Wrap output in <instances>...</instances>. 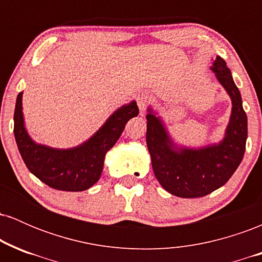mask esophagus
Here are the masks:
<instances>
[{
    "label": "esophagus",
    "mask_w": 262,
    "mask_h": 262,
    "mask_svg": "<svg viewBox=\"0 0 262 262\" xmlns=\"http://www.w3.org/2000/svg\"><path fill=\"white\" fill-rule=\"evenodd\" d=\"M151 98H152V96L146 91H143L138 95L137 102H138V106H139V108H140V111H145V108L148 107V104L151 102Z\"/></svg>",
    "instance_id": "34e87169"
}]
</instances>
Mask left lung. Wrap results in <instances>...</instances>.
I'll return each instance as SVG.
<instances>
[{"label": "left lung", "instance_id": "left-lung-1", "mask_svg": "<svg viewBox=\"0 0 262 262\" xmlns=\"http://www.w3.org/2000/svg\"><path fill=\"white\" fill-rule=\"evenodd\" d=\"M212 70L231 98V116L223 141L202 149H173L166 129L149 110L146 116V144L155 177L171 194L197 198L222 187L243 160L248 138V117L243 108L240 91L227 62L221 56Z\"/></svg>", "mask_w": 262, "mask_h": 262}]
</instances>
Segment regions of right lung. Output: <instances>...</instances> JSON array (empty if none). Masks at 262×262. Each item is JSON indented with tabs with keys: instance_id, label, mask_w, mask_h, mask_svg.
Segmentation results:
<instances>
[{
	"instance_id": "obj_1",
	"label": "right lung",
	"mask_w": 262,
	"mask_h": 262,
	"mask_svg": "<svg viewBox=\"0 0 262 262\" xmlns=\"http://www.w3.org/2000/svg\"><path fill=\"white\" fill-rule=\"evenodd\" d=\"M22 93L17 96L14 108V138L26 166L49 187L60 191H85L100 180L106 152L124 130L130 118L139 114L133 101L116 111L103 127L90 140L73 149H53L35 144L25 128L22 113Z\"/></svg>"
}]
</instances>
